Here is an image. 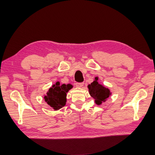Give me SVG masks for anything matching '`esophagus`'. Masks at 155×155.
Masks as SVG:
<instances>
[{
    "instance_id": "esophagus-1",
    "label": "esophagus",
    "mask_w": 155,
    "mask_h": 155,
    "mask_svg": "<svg viewBox=\"0 0 155 155\" xmlns=\"http://www.w3.org/2000/svg\"><path fill=\"white\" fill-rule=\"evenodd\" d=\"M84 82L77 83V84H76V86H77V87H82L83 86H84Z\"/></svg>"
}]
</instances>
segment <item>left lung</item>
<instances>
[{
  "label": "left lung",
  "mask_w": 155,
  "mask_h": 155,
  "mask_svg": "<svg viewBox=\"0 0 155 155\" xmlns=\"http://www.w3.org/2000/svg\"><path fill=\"white\" fill-rule=\"evenodd\" d=\"M98 78L96 77L94 81L89 84L87 87L90 95L94 99L97 105H101L102 102H105L107 99L111 95V92L107 87L98 82Z\"/></svg>",
  "instance_id": "1"
}]
</instances>
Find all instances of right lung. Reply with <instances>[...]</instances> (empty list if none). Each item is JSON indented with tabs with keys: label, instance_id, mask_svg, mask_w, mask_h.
<instances>
[{
	"label": "right lung",
	"instance_id": "obj_1",
	"mask_svg": "<svg viewBox=\"0 0 155 155\" xmlns=\"http://www.w3.org/2000/svg\"><path fill=\"white\" fill-rule=\"evenodd\" d=\"M72 87L73 85L70 84H61L57 82L49 89L46 95L44 96L45 102L54 111L58 110L66 105L67 93Z\"/></svg>",
	"mask_w": 155,
	"mask_h": 155
}]
</instances>
